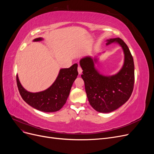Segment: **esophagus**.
<instances>
[{"mask_svg":"<svg viewBox=\"0 0 154 154\" xmlns=\"http://www.w3.org/2000/svg\"><path fill=\"white\" fill-rule=\"evenodd\" d=\"M78 71L79 74H82V67L80 66H78Z\"/></svg>","mask_w":154,"mask_h":154,"instance_id":"34e87169","label":"esophagus"}]
</instances>
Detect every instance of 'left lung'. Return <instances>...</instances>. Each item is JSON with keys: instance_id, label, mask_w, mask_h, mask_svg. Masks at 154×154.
I'll list each match as a JSON object with an SVG mask.
<instances>
[{"instance_id": "left-lung-1", "label": "left lung", "mask_w": 154, "mask_h": 154, "mask_svg": "<svg viewBox=\"0 0 154 154\" xmlns=\"http://www.w3.org/2000/svg\"><path fill=\"white\" fill-rule=\"evenodd\" d=\"M114 42L122 46L125 54L124 65L118 74L111 76L101 75L94 67L96 58L86 57L80 62L88 100L99 112L108 113L118 109L128 100L134 89V64L131 53L120 38L107 40L106 45Z\"/></svg>"}]
</instances>
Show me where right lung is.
Returning <instances> with one entry per match:
<instances>
[{
	"instance_id": "obj_1",
	"label": "right lung",
	"mask_w": 154,
	"mask_h": 154,
	"mask_svg": "<svg viewBox=\"0 0 154 154\" xmlns=\"http://www.w3.org/2000/svg\"><path fill=\"white\" fill-rule=\"evenodd\" d=\"M41 38L33 41H40ZM78 65L74 64L71 67L60 69L57 80L47 90L39 92H27L21 85L17 75V83L20 94L26 103L33 108L45 112H53L62 108L66 103L72 83L77 78Z\"/></svg>"
}]
</instances>
